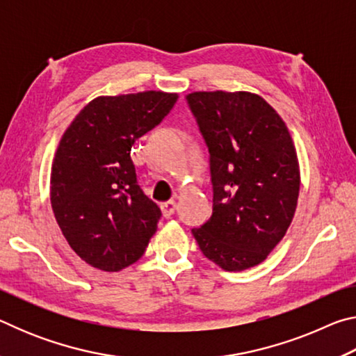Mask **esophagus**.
Wrapping results in <instances>:
<instances>
[{
    "mask_svg": "<svg viewBox=\"0 0 356 356\" xmlns=\"http://www.w3.org/2000/svg\"><path fill=\"white\" fill-rule=\"evenodd\" d=\"M161 212H163L165 218H170V216L176 212V202L174 201H166L161 204Z\"/></svg>",
    "mask_w": 356,
    "mask_h": 356,
    "instance_id": "obj_1",
    "label": "esophagus"
}]
</instances>
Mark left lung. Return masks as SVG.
<instances>
[{"label":"left lung","instance_id":"8db88e82","mask_svg":"<svg viewBox=\"0 0 356 356\" xmlns=\"http://www.w3.org/2000/svg\"><path fill=\"white\" fill-rule=\"evenodd\" d=\"M210 154L213 210L193 229L209 261L226 272L264 262L293 220L300 165L284 120L261 95L196 91L186 95Z\"/></svg>","mask_w":356,"mask_h":356}]
</instances>
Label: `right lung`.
Instances as JSON below:
<instances>
[{
    "label": "right lung",
    "mask_w": 356,
    "mask_h": 356,
    "mask_svg": "<svg viewBox=\"0 0 356 356\" xmlns=\"http://www.w3.org/2000/svg\"><path fill=\"white\" fill-rule=\"evenodd\" d=\"M176 92L100 95L64 131L51 163L50 201L70 248L102 272L146 251L161 216L136 182L134 143L165 119Z\"/></svg>",
    "instance_id": "right-lung-1"
}]
</instances>
